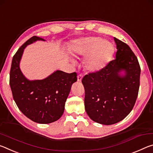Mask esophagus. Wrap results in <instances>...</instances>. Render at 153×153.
<instances>
[{"label": "esophagus", "instance_id": "34e87169", "mask_svg": "<svg viewBox=\"0 0 153 153\" xmlns=\"http://www.w3.org/2000/svg\"><path fill=\"white\" fill-rule=\"evenodd\" d=\"M82 79V74H80L78 75V76H77V81H78L79 82H81Z\"/></svg>", "mask_w": 153, "mask_h": 153}]
</instances>
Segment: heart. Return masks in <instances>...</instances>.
I'll use <instances>...</instances> for the list:
<instances>
[{
    "instance_id": "b5f03b06",
    "label": "heart",
    "mask_w": 153,
    "mask_h": 153,
    "mask_svg": "<svg viewBox=\"0 0 153 153\" xmlns=\"http://www.w3.org/2000/svg\"><path fill=\"white\" fill-rule=\"evenodd\" d=\"M73 50L79 56H87L85 66L88 71L94 72L106 66L113 56L114 47L112 42L100 37L91 36L77 40Z\"/></svg>"
}]
</instances>
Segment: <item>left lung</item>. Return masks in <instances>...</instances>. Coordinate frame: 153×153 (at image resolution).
<instances>
[{
    "label": "left lung",
    "instance_id": "1",
    "mask_svg": "<svg viewBox=\"0 0 153 153\" xmlns=\"http://www.w3.org/2000/svg\"><path fill=\"white\" fill-rule=\"evenodd\" d=\"M114 39L116 59L82 79L87 114L94 121L107 126L122 121L130 113L140 87V66L137 57L126 43ZM121 71L125 72L123 76L119 74Z\"/></svg>",
    "mask_w": 153,
    "mask_h": 153
}]
</instances>
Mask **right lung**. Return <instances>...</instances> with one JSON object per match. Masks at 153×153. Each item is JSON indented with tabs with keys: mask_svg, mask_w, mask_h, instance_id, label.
Segmentation results:
<instances>
[{
	"mask_svg": "<svg viewBox=\"0 0 153 153\" xmlns=\"http://www.w3.org/2000/svg\"><path fill=\"white\" fill-rule=\"evenodd\" d=\"M45 41L36 36L19 47L12 59L9 85L14 101L22 113L32 121L47 124L58 120L64 111L65 102L72 85L77 81L76 72L57 71L46 79L29 81L19 68V62L27 45Z\"/></svg>",
	"mask_w": 153,
	"mask_h": 153,
	"instance_id": "right-lung-1",
	"label": "right lung"
}]
</instances>
